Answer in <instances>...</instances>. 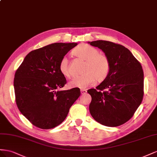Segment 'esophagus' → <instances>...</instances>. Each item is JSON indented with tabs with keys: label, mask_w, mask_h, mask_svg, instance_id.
Listing matches in <instances>:
<instances>
[{
	"label": "esophagus",
	"mask_w": 157,
	"mask_h": 157,
	"mask_svg": "<svg viewBox=\"0 0 157 157\" xmlns=\"http://www.w3.org/2000/svg\"><path fill=\"white\" fill-rule=\"evenodd\" d=\"M87 93V91L86 89H81V94L82 95H85V94Z\"/></svg>",
	"instance_id": "1"
}]
</instances>
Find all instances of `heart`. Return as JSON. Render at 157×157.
Listing matches in <instances>:
<instances>
[{
    "mask_svg": "<svg viewBox=\"0 0 157 157\" xmlns=\"http://www.w3.org/2000/svg\"><path fill=\"white\" fill-rule=\"evenodd\" d=\"M73 55L86 62L82 76L74 78L69 83L71 88L86 89L95 81L101 83L108 78L110 71V62L105 54L100 53L97 48L86 44H81L73 51ZM60 73L65 77L70 78L72 75L69 61L63 57L59 64Z\"/></svg>",
    "mask_w": 157,
    "mask_h": 157,
    "instance_id": "b5f03b06",
    "label": "heart"
}]
</instances>
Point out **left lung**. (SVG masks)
Returning a JSON list of instances; mask_svg holds the SVG:
<instances>
[{
    "label": "left lung",
    "mask_w": 157,
    "mask_h": 157,
    "mask_svg": "<svg viewBox=\"0 0 157 157\" xmlns=\"http://www.w3.org/2000/svg\"><path fill=\"white\" fill-rule=\"evenodd\" d=\"M99 48L110 62L109 75L96 87L87 90L92 100L89 111L101 124L116 127L131 119L143 97L142 66L127 48L110 41L88 42Z\"/></svg>",
    "instance_id": "1"
}]
</instances>
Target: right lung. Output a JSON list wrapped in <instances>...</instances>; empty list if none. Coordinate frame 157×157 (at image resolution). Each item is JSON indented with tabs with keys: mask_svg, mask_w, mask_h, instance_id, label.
I'll use <instances>...</instances> for the list:
<instances>
[{
	"mask_svg": "<svg viewBox=\"0 0 157 157\" xmlns=\"http://www.w3.org/2000/svg\"><path fill=\"white\" fill-rule=\"evenodd\" d=\"M76 45L55 43L32 51L17 69L14 79L16 105L35 126L48 129L59 126L81 95L78 88L57 90L67 83L60 71V62Z\"/></svg>",
	"mask_w": 157,
	"mask_h": 157,
	"instance_id": "obj_1",
	"label": "right lung"
}]
</instances>
